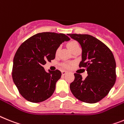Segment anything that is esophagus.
Wrapping results in <instances>:
<instances>
[{"instance_id": "34e87169", "label": "esophagus", "mask_w": 124, "mask_h": 124, "mask_svg": "<svg viewBox=\"0 0 124 124\" xmlns=\"http://www.w3.org/2000/svg\"><path fill=\"white\" fill-rule=\"evenodd\" d=\"M67 73V71H65V70H62V74L63 75V76L65 75Z\"/></svg>"}]
</instances>
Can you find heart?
Wrapping results in <instances>:
<instances>
[{"instance_id": "obj_1", "label": "heart", "mask_w": 124, "mask_h": 124, "mask_svg": "<svg viewBox=\"0 0 124 124\" xmlns=\"http://www.w3.org/2000/svg\"><path fill=\"white\" fill-rule=\"evenodd\" d=\"M67 46L69 49L70 50V51H72L75 47H76V46H79V43H78L77 41H71L67 43ZM64 66L65 67H66V68H69L70 66V64H69V63H66V64H64Z\"/></svg>"}]
</instances>
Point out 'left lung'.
I'll list each match as a JSON object with an SVG mask.
<instances>
[{"label":"left lung","mask_w":124,"mask_h":124,"mask_svg":"<svg viewBox=\"0 0 124 124\" xmlns=\"http://www.w3.org/2000/svg\"><path fill=\"white\" fill-rule=\"evenodd\" d=\"M82 48L79 67H85L88 76L75 73L70 89L75 97L83 102L94 103L108 94L116 81V63L108 48L99 39L89 35L69 34Z\"/></svg>","instance_id":"8db88e82"}]
</instances>
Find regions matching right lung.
<instances>
[{
    "label": "right lung",
    "instance_id": "obj_1",
    "mask_svg": "<svg viewBox=\"0 0 124 124\" xmlns=\"http://www.w3.org/2000/svg\"><path fill=\"white\" fill-rule=\"evenodd\" d=\"M69 40L65 34L44 32L33 35L19 47L13 60L12 79L26 100L39 103L52 95L62 74L59 70L47 72L43 65L55 58L62 43Z\"/></svg>",
    "mask_w": 124,
    "mask_h": 124
}]
</instances>
